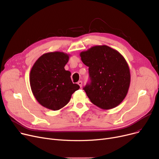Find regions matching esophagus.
<instances>
[{"label": "esophagus", "instance_id": "1", "mask_svg": "<svg viewBox=\"0 0 159 159\" xmlns=\"http://www.w3.org/2000/svg\"><path fill=\"white\" fill-rule=\"evenodd\" d=\"M78 85H80V87L81 88L82 85H83V82H82L81 81H78Z\"/></svg>", "mask_w": 159, "mask_h": 159}]
</instances>
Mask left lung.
<instances>
[{
  "label": "left lung",
  "instance_id": "left-lung-1",
  "mask_svg": "<svg viewBox=\"0 0 159 159\" xmlns=\"http://www.w3.org/2000/svg\"><path fill=\"white\" fill-rule=\"evenodd\" d=\"M89 67L90 82L83 88L93 104L103 110L118 106L130 84L128 65L117 51L107 45L93 46L80 54Z\"/></svg>",
  "mask_w": 159,
  "mask_h": 159
}]
</instances>
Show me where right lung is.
Segmentation results:
<instances>
[{
    "instance_id": "obj_1",
    "label": "right lung",
    "mask_w": 159,
    "mask_h": 159,
    "mask_svg": "<svg viewBox=\"0 0 159 159\" xmlns=\"http://www.w3.org/2000/svg\"><path fill=\"white\" fill-rule=\"evenodd\" d=\"M69 54L63 52L45 53L37 60L30 74L33 94L45 108L58 110L69 102L72 94L80 89L72 82L71 73L64 67Z\"/></svg>"
}]
</instances>
